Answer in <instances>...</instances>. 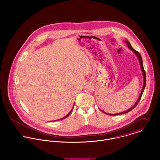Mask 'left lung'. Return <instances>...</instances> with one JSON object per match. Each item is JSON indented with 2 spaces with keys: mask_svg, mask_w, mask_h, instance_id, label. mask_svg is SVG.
Segmentation results:
<instances>
[{
  "mask_svg": "<svg viewBox=\"0 0 160 160\" xmlns=\"http://www.w3.org/2000/svg\"><path fill=\"white\" fill-rule=\"evenodd\" d=\"M125 42H126V44H127V46L128 47V48L130 49V50H132L133 52H134V53L136 55V56L137 57V58H138V61H139V63H140V68H141V70H142V74H143V88H142V91H141V93H140V96H139V97H138V98L137 99V102H136V103L134 104V105L132 107V108H129V110H126V111H125V112H122V113H117V114H109V113H105V112H103L102 110V112H103V113H105V114H108V115H113V116H115V115H119V114H124V113H128V112H129L130 111H131L133 108H134L136 107V105H137V103H138V102L140 101V98H141V97H142V93H143V91H144V89H145V84H146V74H145V70H144V68H143V62H142V57H141V55H140V54L136 51V50H135L132 47V46L131 45V44L129 43V42H128V41H125Z\"/></svg>",
  "mask_w": 160,
  "mask_h": 160,
  "instance_id": "obj_1",
  "label": "left lung"
}]
</instances>
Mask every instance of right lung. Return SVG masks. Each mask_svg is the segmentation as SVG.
Returning <instances> with one entry per match:
<instances>
[{
    "mask_svg": "<svg viewBox=\"0 0 160 160\" xmlns=\"http://www.w3.org/2000/svg\"><path fill=\"white\" fill-rule=\"evenodd\" d=\"M71 112H72V110H71V112H70L68 114H67V116H65V117H63V118H61V119H58V120H60V119H65V118H67V117L70 114V113H71Z\"/></svg>",
    "mask_w": 160,
    "mask_h": 160,
    "instance_id": "right-lung-1",
    "label": "right lung"
}]
</instances>
